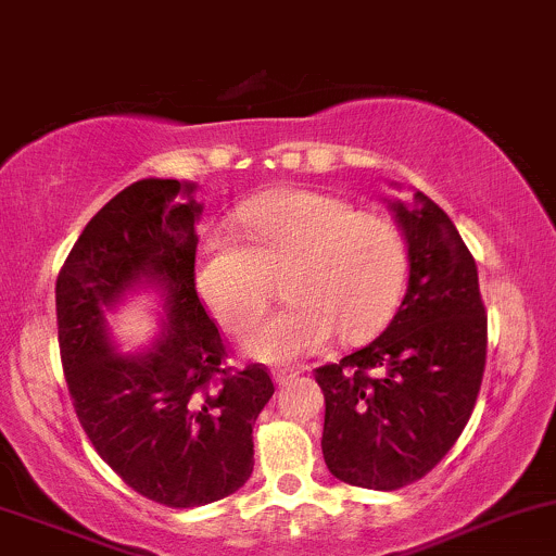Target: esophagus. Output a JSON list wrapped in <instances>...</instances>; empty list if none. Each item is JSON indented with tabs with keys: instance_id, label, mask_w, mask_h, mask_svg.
Wrapping results in <instances>:
<instances>
[{
	"instance_id": "1",
	"label": "esophagus",
	"mask_w": 556,
	"mask_h": 556,
	"mask_svg": "<svg viewBox=\"0 0 556 556\" xmlns=\"http://www.w3.org/2000/svg\"><path fill=\"white\" fill-rule=\"evenodd\" d=\"M271 375H274V382H277V386H288L292 377H298V369H292V367H274Z\"/></svg>"
}]
</instances>
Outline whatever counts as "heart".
Segmentation results:
<instances>
[{
    "label": "heart",
    "instance_id": "b5f03b06",
    "mask_svg": "<svg viewBox=\"0 0 556 556\" xmlns=\"http://www.w3.org/2000/svg\"><path fill=\"white\" fill-rule=\"evenodd\" d=\"M194 250V282L229 332H245L266 308L268 274L288 271L282 308L248 334L253 358L282 364L332 343H358L386 327L406 285L404 235L386 216L356 211L316 189H277L237 211Z\"/></svg>",
    "mask_w": 556,
    "mask_h": 556
}]
</instances>
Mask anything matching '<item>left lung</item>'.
<instances>
[{
    "label": "left lung",
    "mask_w": 556,
    "mask_h": 556,
    "mask_svg": "<svg viewBox=\"0 0 556 556\" xmlns=\"http://www.w3.org/2000/svg\"><path fill=\"white\" fill-rule=\"evenodd\" d=\"M390 211L408 250L404 301L380 338L314 371L329 472L375 491L417 483L448 454L478 401L488 348L478 266L454 222L422 192Z\"/></svg>",
    "instance_id": "8db88e82"
}]
</instances>
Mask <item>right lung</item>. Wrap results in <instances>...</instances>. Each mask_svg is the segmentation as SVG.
I'll return each instance as SVG.
<instances>
[{
    "label": "right lung",
    "instance_id": "add662e5",
    "mask_svg": "<svg viewBox=\"0 0 556 556\" xmlns=\"http://www.w3.org/2000/svg\"><path fill=\"white\" fill-rule=\"evenodd\" d=\"M194 185L142 179L81 231L58 274V340L73 408L126 485L174 509L227 498L253 472V425L274 395L264 364L229 367L194 288ZM186 198L181 199L180 194ZM155 281L169 321L156 348L121 357L104 315L126 289Z\"/></svg>",
    "mask_w": 556,
    "mask_h": 556
}]
</instances>
